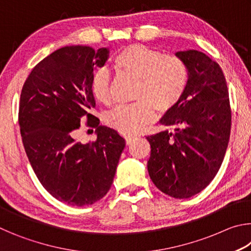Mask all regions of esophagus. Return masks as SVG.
<instances>
[{
  "label": "esophagus",
  "mask_w": 251,
  "mask_h": 251,
  "mask_svg": "<svg viewBox=\"0 0 251 251\" xmlns=\"http://www.w3.org/2000/svg\"><path fill=\"white\" fill-rule=\"evenodd\" d=\"M134 139H136V136H134V135H126L125 136V141H126L127 145H130V144L134 142Z\"/></svg>",
  "instance_id": "34e87169"
}]
</instances>
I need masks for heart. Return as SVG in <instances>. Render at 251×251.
<instances>
[{
    "label": "heart",
    "instance_id": "b5f03b06",
    "mask_svg": "<svg viewBox=\"0 0 251 251\" xmlns=\"http://www.w3.org/2000/svg\"><path fill=\"white\" fill-rule=\"evenodd\" d=\"M118 73L136 79L135 103L117 106L106 115L105 122L122 134H136L154 121L155 110L167 114L177 107L184 97L189 80L186 63L174 54L142 44L123 49L114 58ZM91 91L95 100L104 105L112 101L110 76L100 69L93 75Z\"/></svg>",
    "mask_w": 251,
    "mask_h": 251
}]
</instances>
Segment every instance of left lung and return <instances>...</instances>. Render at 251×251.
Listing matches in <instances>:
<instances>
[{"instance_id":"1","label":"left lung","mask_w":251,"mask_h":251,"mask_svg":"<svg viewBox=\"0 0 251 251\" xmlns=\"http://www.w3.org/2000/svg\"><path fill=\"white\" fill-rule=\"evenodd\" d=\"M189 71L188 86L177 107L160 123L166 130L147 136V168L160 192L174 198L201 193L217 175L226 154L231 108L218 63L195 50L177 52Z\"/></svg>"}]
</instances>
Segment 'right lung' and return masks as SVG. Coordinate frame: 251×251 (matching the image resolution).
I'll use <instances>...</instances> for the list:
<instances>
[{"mask_svg": "<svg viewBox=\"0 0 251 251\" xmlns=\"http://www.w3.org/2000/svg\"><path fill=\"white\" fill-rule=\"evenodd\" d=\"M108 50L73 45L56 50L34 66L21 92L19 125L31 166L57 201L88 206L113 184L125 139L90 113L91 80ZM97 128L95 142L75 141L80 123Z\"/></svg>", "mask_w": 251, "mask_h": 251, "instance_id": "1", "label": "right lung"}]
</instances>
